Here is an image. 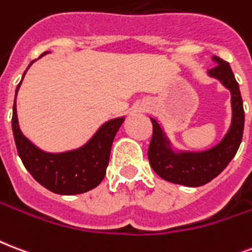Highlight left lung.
<instances>
[{"instance_id":"left-lung-1","label":"left lung","mask_w":252,"mask_h":252,"mask_svg":"<svg viewBox=\"0 0 252 252\" xmlns=\"http://www.w3.org/2000/svg\"><path fill=\"white\" fill-rule=\"evenodd\" d=\"M216 66L207 71L210 78L220 80L231 94V123L220 143L205 151H181L172 144L164 128L153 118L148 158L152 169L165 181L197 188L216 178L237 155L242 143L245 111L239 84L227 62L220 57H211Z\"/></svg>"}]
</instances>
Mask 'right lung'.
<instances>
[{"label": "right lung", "instance_id": "right-lung-1", "mask_svg": "<svg viewBox=\"0 0 252 252\" xmlns=\"http://www.w3.org/2000/svg\"><path fill=\"white\" fill-rule=\"evenodd\" d=\"M46 54H49V51L42 54L41 57ZM35 61H32L29 67ZM29 67L26 71L29 70ZM26 71L15 90L13 118H11L15 147L25 168L35 178L36 182H39L43 188L49 189L55 194H82L95 189L104 178L113 139L126 118L123 116V118L111 119L104 124H101L99 129L92 134L91 139L76 149L59 152V153L42 151L41 148L34 145L22 133L17 116L15 100Z\"/></svg>", "mask_w": 252, "mask_h": 252}]
</instances>
